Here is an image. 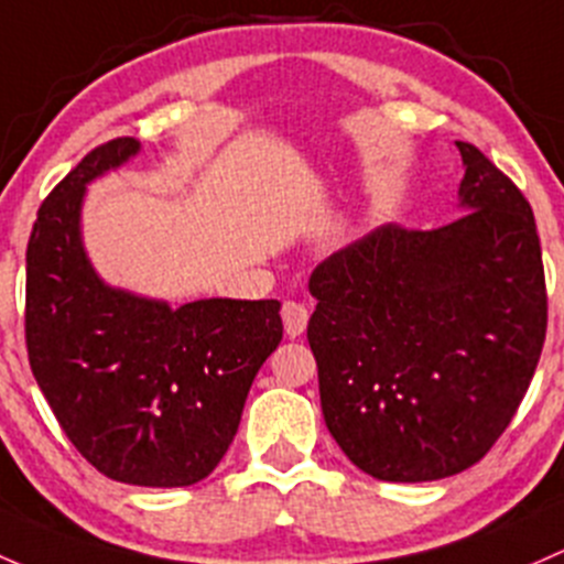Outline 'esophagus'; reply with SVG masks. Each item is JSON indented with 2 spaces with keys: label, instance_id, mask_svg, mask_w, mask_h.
I'll return each instance as SVG.
<instances>
[{
  "label": "esophagus",
  "instance_id": "obj_1",
  "mask_svg": "<svg viewBox=\"0 0 564 564\" xmlns=\"http://www.w3.org/2000/svg\"><path fill=\"white\" fill-rule=\"evenodd\" d=\"M282 323H284V334H288L290 339H295V336L304 334L306 323H310V310H306L304 304H299V301H284Z\"/></svg>",
  "mask_w": 564,
  "mask_h": 564
}]
</instances>
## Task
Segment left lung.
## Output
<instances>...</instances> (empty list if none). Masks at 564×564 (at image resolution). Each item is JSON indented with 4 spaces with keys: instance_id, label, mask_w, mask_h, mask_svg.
Wrapping results in <instances>:
<instances>
[{
    "instance_id": "obj_1",
    "label": "left lung",
    "mask_w": 564,
    "mask_h": 564,
    "mask_svg": "<svg viewBox=\"0 0 564 564\" xmlns=\"http://www.w3.org/2000/svg\"><path fill=\"white\" fill-rule=\"evenodd\" d=\"M456 147L462 217L382 225L310 276L325 426L377 480H440L480 462L541 361L549 299L532 208L480 149Z\"/></svg>"
}]
</instances>
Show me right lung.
<instances>
[{
	"instance_id": "obj_1",
	"label": "right lung",
	"mask_w": 564,
	"mask_h": 564,
	"mask_svg": "<svg viewBox=\"0 0 564 564\" xmlns=\"http://www.w3.org/2000/svg\"><path fill=\"white\" fill-rule=\"evenodd\" d=\"M141 152L91 149L43 200L26 247V350L62 432L132 486H193L239 432L254 375L282 341L280 301H165L110 288L80 241L86 184Z\"/></svg>"
}]
</instances>
